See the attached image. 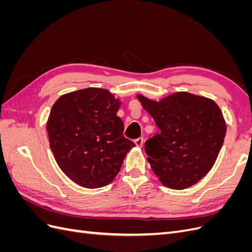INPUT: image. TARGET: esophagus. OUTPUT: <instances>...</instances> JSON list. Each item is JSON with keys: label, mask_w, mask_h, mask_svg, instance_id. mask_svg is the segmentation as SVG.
<instances>
[{"label": "esophagus", "mask_w": 252, "mask_h": 252, "mask_svg": "<svg viewBox=\"0 0 252 252\" xmlns=\"http://www.w3.org/2000/svg\"><path fill=\"white\" fill-rule=\"evenodd\" d=\"M143 143H144L143 138H138V139L134 140V144H135L138 147H142V146H143Z\"/></svg>", "instance_id": "obj_1"}]
</instances>
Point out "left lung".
I'll list each match as a JSON object with an SVG mask.
<instances>
[{
    "mask_svg": "<svg viewBox=\"0 0 252 252\" xmlns=\"http://www.w3.org/2000/svg\"><path fill=\"white\" fill-rule=\"evenodd\" d=\"M161 132L145 142L147 161L171 189L196 184L215 165L226 134L223 113L211 98L175 93L152 101L138 94Z\"/></svg>",
    "mask_w": 252,
    "mask_h": 252,
    "instance_id": "obj_1",
    "label": "left lung"
}]
</instances>
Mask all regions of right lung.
<instances>
[{"mask_svg":"<svg viewBox=\"0 0 252 252\" xmlns=\"http://www.w3.org/2000/svg\"><path fill=\"white\" fill-rule=\"evenodd\" d=\"M121 102L107 89L85 88L60 96L47 121L49 146L62 171L85 188L108 185L135 145L123 135Z\"/></svg>","mask_w":252,"mask_h":252,"instance_id":"obj_1","label":"right lung"}]
</instances>
